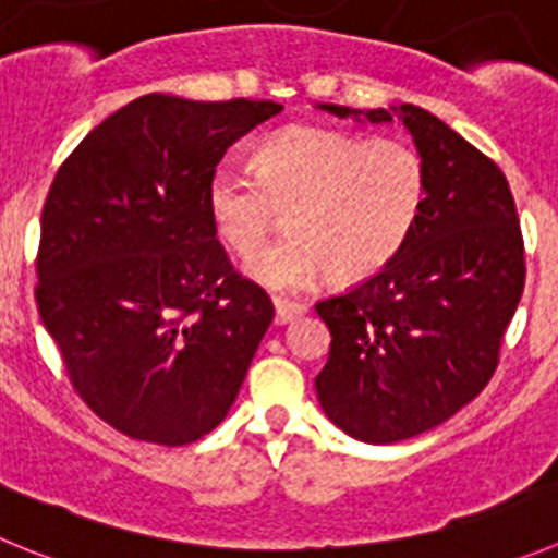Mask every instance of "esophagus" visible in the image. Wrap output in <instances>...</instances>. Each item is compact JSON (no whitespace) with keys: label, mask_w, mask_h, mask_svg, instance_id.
<instances>
[{"label":"esophagus","mask_w":558,"mask_h":558,"mask_svg":"<svg viewBox=\"0 0 558 558\" xmlns=\"http://www.w3.org/2000/svg\"><path fill=\"white\" fill-rule=\"evenodd\" d=\"M305 311H308V305L305 303H291V300L275 298V323L278 325L291 323L294 316H303Z\"/></svg>","instance_id":"1"}]
</instances>
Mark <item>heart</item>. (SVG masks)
Instances as JSON below:
<instances>
[{"label": "heart", "mask_w": 558, "mask_h": 558, "mask_svg": "<svg viewBox=\"0 0 558 558\" xmlns=\"http://www.w3.org/2000/svg\"><path fill=\"white\" fill-rule=\"evenodd\" d=\"M253 174L217 169L208 217L230 253L250 258L280 228L289 239L247 267L258 283L298 291L328 269L336 283L373 278L414 233L428 199L423 155L403 138L286 128L253 155Z\"/></svg>", "instance_id": "b5f03b06"}]
</instances>
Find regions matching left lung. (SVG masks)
<instances>
[{"mask_svg":"<svg viewBox=\"0 0 558 558\" xmlns=\"http://www.w3.org/2000/svg\"><path fill=\"white\" fill-rule=\"evenodd\" d=\"M339 119L403 122L428 169L414 233L364 283L316 303L330 353L316 398L353 439L391 445L436 428L481 395L523 298V233L495 160L416 105L350 110Z\"/></svg>","mask_w":558,"mask_h":558,"instance_id":"8db88e82","label":"left lung"}]
</instances>
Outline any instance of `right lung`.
Listing matches in <instances>:
<instances>
[{
  "label": "right lung",
  "instance_id": "1",
  "mask_svg": "<svg viewBox=\"0 0 558 558\" xmlns=\"http://www.w3.org/2000/svg\"><path fill=\"white\" fill-rule=\"evenodd\" d=\"M280 110L147 94L54 174L35 303L80 398L133 439L180 448L217 428L272 323L267 291L217 242L208 180Z\"/></svg>",
  "mask_w": 558,
  "mask_h": 558
}]
</instances>
